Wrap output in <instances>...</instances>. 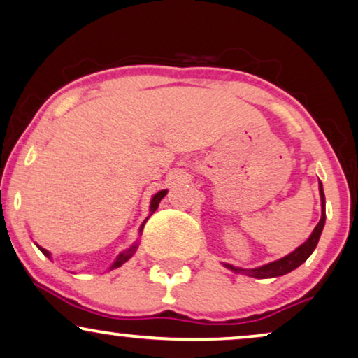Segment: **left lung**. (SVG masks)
Returning <instances> with one entry per match:
<instances>
[{
    "label": "left lung",
    "instance_id": "1",
    "mask_svg": "<svg viewBox=\"0 0 358 358\" xmlns=\"http://www.w3.org/2000/svg\"><path fill=\"white\" fill-rule=\"evenodd\" d=\"M319 193H320V201H322V216H320V221L314 228V231H312L309 239H307L304 244H301L296 251H292L291 255L280 257V259H278V261L261 266V268L243 269V268H236V266H231V264H224V268L231 269L233 273H236V274H244V275H250V278H256V279L278 278V275H284V274L291 273V271H294L296 268H299L302 262H306L307 257L314 252L315 246H317V243H319L320 233H322L324 224H325V196H324V188H322V183H320V180H319Z\"/></svg>",
    "mask_w": 358,
    "mask_h": 358
}]
</instances>
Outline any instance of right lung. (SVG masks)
Wrapping results in <instances>:
<instances>
[{"instance_id":"add662e5","label":"right lung","mask_w":358,"mask_h":358,"mask_svg":"<svg viewBox=\"0 0 358 358\" xmlns=\"http://www.w3.org/2000/svg\"><path fill=\"white\" fill-rule=\"evenodd\" d=\"M165 194H166V189H162V192H158L157 194H153V196H152V201H150V215H152V213H155V210H157V208H158V203H160L162 201V198H164L165 196ZM148 220V218H147ZM147 220L145 221H143V223H142V226H140V234H142V229H143V226H145V223H147ZM39 248V250H41V252H43V255L44 256H48V257H51V252H49V251H46V250H44V248H41V246H38ZM137 248H138V244L137 243H135V244H132V246H130L129 248V250H125V251H122L120 252V255L119 256H117V259H115V262H114V264H112V268L110 269H115V268H120V266L122 264H124V262H127V261H129L130 259V257H132L134 255H135V251H137Z\"/></svg>"}]
</instances>
